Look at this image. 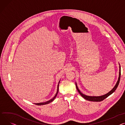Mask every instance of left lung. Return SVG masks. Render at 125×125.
Segmentation results:
<instances>
[{"instance_id": "left-lung-1", "label": "left lung", "mask_w": 125, "mask_h": 125, "mask_svg": "<svg viewBox=\"0 0 125 125\" xmlns=\"http://www.w3.org/2000/svg\"><path fill=\"white\" fill-rule=\"evenodd\" d=\"M120 77H121V66L119 64V76L118 78V80L116 83V84L115 85V86H114V87L108 93H107L106 94L103 95H101V96H88V95H85L84 94H83L81 91H80V90L79 89L77 85V83L76 82H75V84H76V87L77 88V91H78V93H79V94L82 96V97H83L84 99H85L86 100L89 101H91V102H101L105 98H106V97H107L109 95H110L111 94H112L113 93H114L115 92V91L116 90V89L117 88L118 85L119 84V82H120Z\"/></svg>"}]
</instances>
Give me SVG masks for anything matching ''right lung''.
<instances>
[{
    "mask_svg": "<svg viewBox=\"0 0 125 125\" xmlns=\"http://www.w3.org/2000/svg\"><path fill=\"white\" fill-rule=\"evenodd\" d=\"M60 80L59 81V83H58V86H57V93H56L55 95L54 96V97H53V98H52V99H51L50 100H49V101H47V102H44V103H37V104L36 103V104H36V105H45V104H49V103H50L52 102L54 100L55 98H56V97L57 96V94H58V91H59V83H60Z\"/></svg>",
    "mask_w": 125,
    "mask_h": 125,
    "instance_id": "1",
    "label": "right lung"
}]
</instances>
